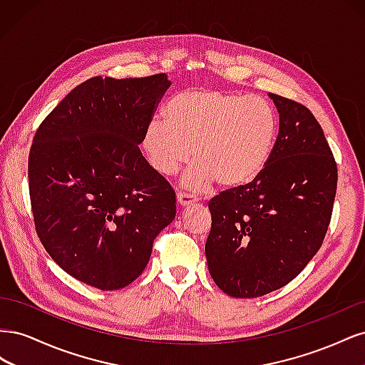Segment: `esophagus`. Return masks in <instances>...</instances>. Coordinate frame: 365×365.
I'll use <instances>...</instances> for the list:
<instances>
[{
  "label": "esophagus",
  "instance_id": "1",
  "mask_svg": "<svg viewBox=\"0 0 365 365\" xmlns=\"http://www.w3.org/2000/svg\"><path fill=\"white\" fill-rule=\"evenodd\" d=\"M176 200H178L180 205L185 207V205H190V204L196 202L197 200H200V197H197V196H196V195H193V193L180 192V193H178V196H176Z\"/></svg>",
  "mask_w": 365,
  "mask_h": 365
}]
</instances>
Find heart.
<instances>
[{"instance_id":"b5f03b06","label":"heart","mask_w":365,"mask_h":365,"mask_svg":"<svg viewBox=\"0 0 365 365\" xmlns=\"http://www.w3.org/2000/svg\"><path fill=\"white\" fill-rule=\"evenodd\" d=\"M165 117L149 121L143 149L161 175H173L193 153L196 161L184 176L193 190L213 181L235 189L256 180L268 164L279 129L277 113L267 98L215 88L173 97Z\"/></svg>"}]
</instances>
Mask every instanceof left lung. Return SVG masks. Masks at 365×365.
Listing matches in <instances>:
<instances>
[{"instance_id": "obj_1", "label": "left lung", "mask_w": 365, "mask_h": 365, "mask_svg": "<svg viewBox=\"0 0 365 365\" xmlns=\"http://www.w3.org/2000/svg\"><path fill=\"white\" fill-rule=\"evenodd\" d=\"M280 114L268 164L251 182L208 202V271L230 297L254 298L283 288L322 247L332 217L338 169L309 109L269 93Z\"/></svg>"}]
</instances>
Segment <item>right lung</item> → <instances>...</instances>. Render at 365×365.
<instances>
[{
    "instance_id": "right-lung-1",
    "label": "right lung",
    "mask_w": 365,
    "mask_h": 365,
    "mask_svg": "<svg viewBox=\"0 0 365 365\" xmlns=\"http://www.w3.org/2000/svg\"><path fill=\"white\" fill-rule=\"evenodd\" d=\"M168 74L96 76L43 118L29 153L38 237L71 277L102 291L134 282L176 215L172 185L141 155Z\"/></svg>"
}]
</instances>
